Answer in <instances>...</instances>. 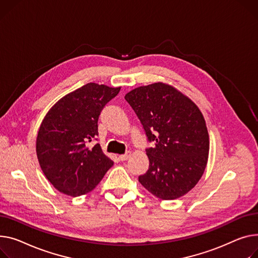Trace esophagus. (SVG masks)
Instances as JSON below:
<instances>
[{"instance_id":"34e87169","label":"esophagus","mask_w":258,"mask_h":258,"mask_svg":"<svg viewBox=\"0 0 258 258\" xmlns=\"http://www.w3.org/2000/svg\"><path fill=\"white\" fill-rule=\"evenodd\" d=\"M130 157H131V152L127 151V152H125L124 154H121V156H119V159L121 160V161H126Z\"/></svg>"}]
</instances>
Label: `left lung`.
<instances>
[{
	"mask_svg": "<svg viewBox=\"0 0 258 258\" xmlns=\"http://www.w3.org/2000/svg\"><path fill=\"white\" fill-rule=\"evenodd\" d=\"M153 147L146 148L149 168L139 176L152 195L173 200L186 194L208 164L210 140L205 120L194 102L174 87L154 83L124 96Z\"/></svg>",
	"mask_w": 258,
	"mask_h": 258,
	"instance_id": "obj_1",
	"label": "left lung"
}]
</instances>
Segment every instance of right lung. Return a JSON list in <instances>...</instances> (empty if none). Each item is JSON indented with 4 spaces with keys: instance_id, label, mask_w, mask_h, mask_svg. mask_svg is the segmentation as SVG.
<instances>
[{
    "instance_id": "right-lung-1",
    "label": "right lung",
    "mask_w": 258,
    "mask_h": 258,
    "mask_svg": "<svg viewBox=\"0 0 258 258\" xmlns=\"http://www.w3.org/2000/svg\"><path fill=\"white\" fill-rule=\"evenodd\" d=\"M120 91L88 83L68 93L43 118L36 139V153L45 177L68 196L91 192L113 166L97 143L101 110Z\"/></svg>"
}]
</instances>
